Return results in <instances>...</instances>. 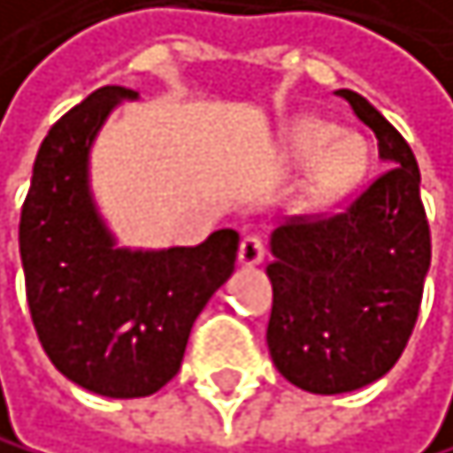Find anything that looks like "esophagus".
I'll return each mask as SVG.
<instances>
[{
  "label": "esophagus",
  "instance_id": "1",
  "mask_svg": "<svg viewBox=\"0 0 453 453\" xmlns=\"http://www.w3.org/2000/svg\"><path fill=\"white\" fill-rule=\"evenodd\" d=\"M261 261H265V242H261V236H256V234L242 236V242H239V265L253 267V265H261Z\"/></svg>",
  "mask_w": 453,
  "mask_h": 453
}]
</instances>
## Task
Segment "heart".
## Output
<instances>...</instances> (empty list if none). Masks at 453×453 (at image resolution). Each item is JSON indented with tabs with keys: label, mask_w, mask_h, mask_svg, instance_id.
Segmentation results:
<instances>
[{
	"label": "heart",
	"mask_w": 453,
	"mask_h": 453,
	"mask_svg": "<svg viewBox=\"0 0 453 453\" xmlns=\"http://www.w3.org/2000/svg\"><path fill=\"white\" fill-rule=\"evenodd\" d=\"M340 139V130L326 122H306L301 130H297V156L303 161H319L318 169V186L323 195H334L357 175L365 152L354 139Z\"/></svg>",
	"instance_id": "obj_1"
}]
</instances>
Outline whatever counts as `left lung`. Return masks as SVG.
Wrapping results in <instances>:
<instances>
[{
	"instance_id": "8db88e82",
	"label": "left lung",
	"mask_w": 453,
	"mask_h": 453,
	"mask_svg": "<svg viewBox=\"0 0 453 453\" xmlns=\"http://www.w3.org/2000/svg\"><path fill=\"white\" fill-rule=\"evenodd\" d=\"M376 133L387 169L331 214H297L273 234L270 357L318 395L350 393L390 370L418 323L432 261L412 147L357 91H337Z\"/></svg>"
}]
</instances>
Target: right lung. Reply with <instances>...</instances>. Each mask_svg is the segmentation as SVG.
<instances>
[{"label":"right lung","instance_id":"right-lung-1","mask_svg":"<svg viewBox=\"0 0 453 453\" xmlns=\"http://www.w3.org/2000/svg\"><path fill=\"white\" fill-rule=\"evenodd\" d=\"M122 86H103L50 127L21 205L27 306L50 362L108 398H142L175 379L197 314L234 273L239 234L195 248L119 250L88 195V150Z\"/></svg>","mask_w":453,"mask_h":453}]
</instances>
